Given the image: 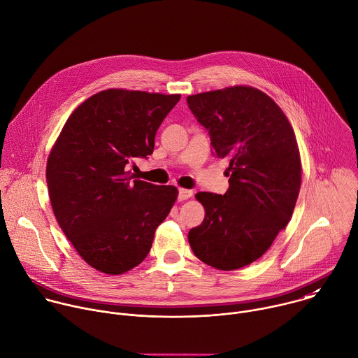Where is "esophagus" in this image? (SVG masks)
<instances>
[{"label":"esophagus","mask_w":358,"mask_h":358,"mask_svg":"<svg viewBox=\"0 0 358 358\" xmlns=\"http://www.w3.org/2000/svg\"><path fill=\"white\" fill-rule=\"evenodd\" d=\"M191 196H192V191H191V189L180 188V191H178V199H180V201H185V199H189Z\"/></svg>","instance_id":"34e87169"}]
</instances>
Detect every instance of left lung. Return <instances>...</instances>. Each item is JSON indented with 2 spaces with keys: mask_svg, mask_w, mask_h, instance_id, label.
I'll return each instance as SVG.
<instances>
[{
  "mask_svg": "<svg viewBox=\"0 0 358 358\" xmlns=\"http://www.w3.org/2000/svg\"><path fill=\"white\" fill-rule=\"evenodd\" d=\"M219 157L229 160V189L198 192L203 222L188 242L205 264L231 271L259 260L288 224L301 189L302 166L294 129L266 92L233 85L187 96Z\"/></svg>",
  "mask_w": 358,
  "mask_h": 358,
  "instance_id": "left-lung-1",
  "label": "left lung"
}]
</instances>
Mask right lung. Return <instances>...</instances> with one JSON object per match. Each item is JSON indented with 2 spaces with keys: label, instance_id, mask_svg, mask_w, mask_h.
I'll return each instance as SVG.
<instances>
[{
  "label": "right lung",
  "instance_id": "obj_1",
  "mask_svg": "<svg viewBox=\"0 0 358 358\" xmlns=\"http://www.w3.org/2000/svg\"><path fill=\"white\" fill-rule=\"evenodd\" d=\"M180 94L109 88L69 116L46 164L53 213L81 259L108 275L149 255L178 189L132 180L127 166L153 153L155 138Z\"/></svg>",
  "mask_w": 358,
  "mask_h": 358
}]
</instances>
